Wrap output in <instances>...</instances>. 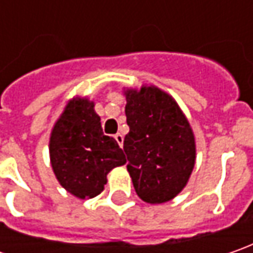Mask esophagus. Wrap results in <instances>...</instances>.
<instances>
[{
    "label": "esophagus",
    "instance_id": "esophagus-1",
    "mask_svg": "<svg viewBox=\"0 0 253 253\" xmlns=\"http://www.w3.org/2000/svg\"><path fill=\"white\" fill-rule=\"evenodd\" d=\"M114 138H115L117 143H118V145H120V146L122 148V145H124V136H122V133H117V135H115Z\"/></svg>",
    "mask_w": 253,
    "mask_h": 253
}]
</instances>
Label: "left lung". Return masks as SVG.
Segmentation results:
<instances>
[{
	"label": "left lung",
	"instance_id": "left-lung-1",
	"mask_svg": "<svg viewBox=\"0 0 253 253\" xmlns=\"http://www.w3.org/2000/svg\"><path fill=\"white\" fill-rule=\"evenodd\" d=\"M129 132L124 139L133 189L145 203L173 200L196 165V138L179 104L156 85L124 87Z\"/></svg>",
	"mask_w": 253,
	"mask_h": 253
}]
</instances>
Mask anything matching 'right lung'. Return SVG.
<instances>
[{
  "mask_svg": "<svg viewBox=\"0 0 253 253\" xmlns=\"http://www.w3.org/2000/svg\"><path fill=\"white\" fill-rule=\"evenodd\" d=\"M88 97H73L54 122L49 156L60 186L80 200L98 196L107 174L126 163L117 141L104 135L101 118Z\"/></svg>",
  "mask_w": 253,
  "mask_h": 253,
  "instance_id": "1",
  "label": "right lung"
}]
</instances>
